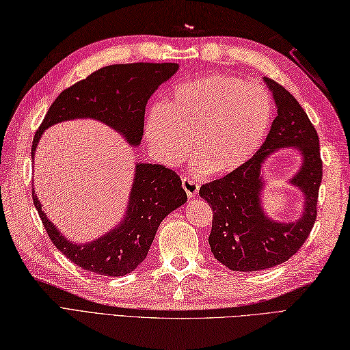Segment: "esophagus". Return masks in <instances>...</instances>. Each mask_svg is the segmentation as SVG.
<instances>
[{
  "mask_svg": "<svg viewBox=\"0 0 350 350\" xmlns=\"http://www.w3.org/2000/svg\"><path fill=\"white\" fill-rule=\"evenodd\" d=\"M182 186H183V189H185V192L187 195V198H195V195H198L200 185L196 183L195 180H192V178L183 177L182 178Z\"/></svg>",
  "mask_w": 350,
  "mask_h": 350,
  "instance_id": "esophagus-1",
  "label": "esophagus"
}]
</instances>
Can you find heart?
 Segmentation results:
<instances>
[{
	"label": "heart",
	"mask_w": 350,
	"mask_h": 350,
	"mask_svg": "<svg viewBox=\"0 0 350 350\" xmlns=\"http://www.w3.org/2000/svg\"><path fill=\"white\" fill-rule=\"evenodd\" d=\"M267 90L230 75H207L174 87L146 118V139L164 165L182 164L192 149L198 176L234 173L254 157L272 122Z\"/></svg>",
	"instance_id": "heart-1"
}]
</instances>
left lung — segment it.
<instances>
[{
  "mask_svg": "<svg viewBox=\"0 0 350 350\" xmlns=\"http://www.w3.org/2000/svg\"><path fill=\"white\" fill-rule=\"evenodd\" d=\"M276 103V118L254 157L237 172L201 186V198L213 210L208 243L211 253L230 271H263L288 260L308 239L317 219L322 159L315 127L291 93L263 78ZM281 147L301 150L304 163L291 183L305 195L302 217L284 224L269 219L260 202L264 187L261 165Z\"/></svg>",
  "mask_w": 350,
  "mask_h": 350,
  "instance_id": "1",
  "label": "left lung"
}]
</instances>
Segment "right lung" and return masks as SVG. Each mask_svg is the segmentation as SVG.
<instances>
[{"label": "right lung", "instance_id": "right-lung-1", "mask_svg": "<svg viewBox=\"0 0 350 350\" xmlns=\"http://www.w3.org/2000/svg\"><path fill=\"white\" fill-rule=\"evenodd\" d=\"M177 64H125L96 70L59 94L35 133L32 158L44 130L78 118L97 120L118 131L130 145L139 146L145 125V107L155 90L172 78ZM35 208L51 243L84 271L124 276L145 260L158 226L187 196L176 172L159 164H136V174L124 219L111 232L92 243L66 239L42 211L32 191Z\"/></svg>", "mask_w": 350, "mask_h": 350}]
</instances>
